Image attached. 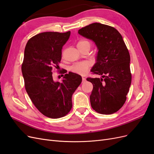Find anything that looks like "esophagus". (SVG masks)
Here are the masks:
<instances>
[{
	"instance_id": "esophagus-1",
	"label": "esophagus",
	"mask_w": 154,
	"mask_h": 154,
	"mask_svg": "<svg viewBox=\"0 0 154 154\" xmlns=\"http://www.w3.org/2000/svg\"><path fill=\"white\" fill-rule=\"evenodd\" d=\"M86 81V78H82V83H84Z\"/></svg>"
}]
</instances>
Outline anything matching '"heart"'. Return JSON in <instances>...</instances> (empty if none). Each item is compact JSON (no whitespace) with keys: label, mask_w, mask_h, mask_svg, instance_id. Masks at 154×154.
<instances>
[{"label":"heart","mask_w":154,"mask_h":154,"mask_svg":"<svg viewBox=\"0 0 154 154\" xmlns=\"http://www.w3.org/2000/svg\"><path fill=\"white\" fill-rule=\"evenodd\" d=\"M89 45L91 46V43L89 41L86 40H82L79 41L77 44V47L78 48L82 47L83 45ZM90 65L87 62H76L74 63L72 66L70 67V71L71 72L80 74V75H85V74L87 72V71L88 68H89Z\"/></svg>","instance_id":"b5f03b06"}]
</instances>
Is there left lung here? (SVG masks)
Segmentation results:
<instances>
[{"label":"left lung","instance_id":"obj_1","mask_svg":"<svg viewBox=\"0 0 154 154\" xmlns=\"http://www.w3.org/2000/svg\"><path fill=\"white\" fill-rule=\"evenodd\" d=\"M78 33L94 41L98 49L91 71L102 78H87L93 85L92 108L101 114L115 113L125 103L132 82L130 54L123 37L114 27L100 23L82 27Z\"/></svg>","mask_w":154,"mask_h":154}]
</instances>
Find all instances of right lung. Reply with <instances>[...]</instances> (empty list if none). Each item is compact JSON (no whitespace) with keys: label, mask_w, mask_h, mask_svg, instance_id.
I'll use <instances>...</instances> for the list:
<instances>
[{"label":"right lung","mask_w":154,"mask_h":154,"mask_svg":"<svg viewBox=\"0 0 154 154\" xmlns=\"http://www.w3.org/2000/svg\"><path fill=\"white\" fill-rule=\"evenodd\" d=\"M70 35L71 31L41 32L31 38L25 48L22 72L26 92L36 108L53 119L62 118L71 110L72 96L82 80L79 74L65 71L60 72L62 83L53 78Z\"/></svg>","instance_id":"right-lung-1"}]
</instances>
